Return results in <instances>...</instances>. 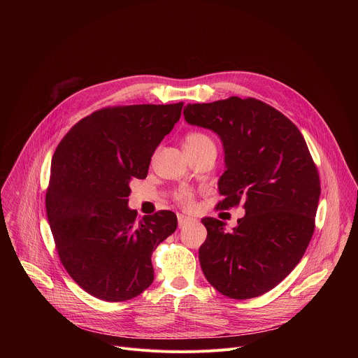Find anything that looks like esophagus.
<instances>
[{
    "label": "esophagus",
    "instance_id": "esophagus-1",
    "mask_svg": "<svg viewBox=\"0 0 358 358\" xmlns=\"http://www.w3.org/2000/svg\"><path fill=\"white\" fill-rule=\"evenodd\" d=\"M192 221V218H189V217H185V215H182V214H178V227L180 228H182V227H185L188 222H191Z\"/></svg>",
    "mask_w": 358,
    "mask_h": 358
}]
</instances>
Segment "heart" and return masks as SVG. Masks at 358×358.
I'll use <instances>...</instances> for the list:
<instances>
[{
	"label": "heart",
	"mask_w": 358,
	"mask_h": 358,
	"mask_svg": "<svg viewBox=\"0 0 358 358\" xmlns=\"http://www.w3.org/2000/svg\"><path fill=\"white\" fill-rule=\"evenodd\" d=\"M213 140L203 133H199V131H191L185 136V140H184V148H195V147H199L202 144L206 143H211ZM177 201L180 203H182L184 207H189L192 203V192L188 191V189H181L180 192H177L176 195Z\"/></svg>",
	"instance_id": "b5f03b06"
}]
</instances>
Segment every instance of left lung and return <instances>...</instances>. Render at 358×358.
<instances>
[{
	"label": "left lung",
	"instance_id": "8db88e82",
	"mask_svg": "<svg viewBox=\"0 0 358 358\" xmlns=\"http://www.w3.org/2000/svg\"><path fill=\"white\" fill-rule=\"evenodd\" d=\"M184 117L222 141L217 210L245 208L231 232L220 220H201L208 232L201 269L231 299L261 296L294 269L315 232L320 178L308 144L285 115L253 97L188 103Z\"/></svg>",
	"mask_w": 358,
	"mask_h": 358
}]
</instances>
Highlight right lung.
Returning <instances> with one entry per match:
<instances>
[{"mask_svg": "<svg viewBox=\"0 0 358 358\" xmlns=\"http://www.w3.org/2000/svg\"><path fill=\"white\" fill-rule=\"evenodd\" d=\"M174 105L105 108L79 120L57 147L46 215L59 259L89 294L124 301L155 280L151 255L177 228L159 211L137 220L130 182L145 178L152 152L180 120Z\"/></svg>", "mask_w": 358, "mask_h": 358, "instance_id": "right-lung-1", "label": "right lung"}]
</instances>
